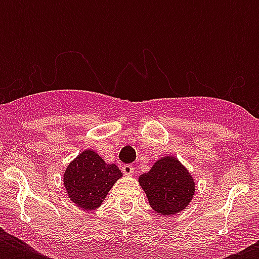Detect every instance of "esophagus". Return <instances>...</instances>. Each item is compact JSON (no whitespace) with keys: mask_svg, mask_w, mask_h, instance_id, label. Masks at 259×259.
<instances>
[{"mask_svg":"<svg viewBox=\"0 0 259 259\" xmlns=\"http://www.w3.org/2000/svg\"><path fill=\"white\" fill-rule=\"evenodd\" d=\"M122 172L127 176H132L134 173V166L130 165V164H125V165H122Z\"/></svg>","mask_w":259,"mask_h":259,"instance_id":"esophagus-1","label":"esophagus"}]
</instances>
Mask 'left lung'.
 Here are the masks:
<instances>
[{
  "label": "left lung",
  "mask_w": 259,
  "mask_h": 259,
  "mask_svg": "<svg viewBox=\"0 0 259 259\" xmlns=\"http://www.w3.org/2000/svg\"><path fill=\"white\" fill-rule=\"evenodd\" d=\"M150 207L161 215L181 212L192 200L195 181L175 157H162L138 177Z\"/></svg>",
  "instance_id": "8db88e82"
}]
</instances>
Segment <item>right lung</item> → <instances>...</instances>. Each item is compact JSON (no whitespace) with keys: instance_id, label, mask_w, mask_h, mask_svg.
Masks as SVG:
<instances>
[{"instance_id":"right-lung-1","label":"right lung","mask_w":259,"mask_h":259,"mask_svg":"<svg viewBox=\"0 0 259 259\" xmlns=\"http://www.w3.org/2000/svg\"><path fill=\"white\" fill-rule=\"evenodd\" d=\"M122 172L115 164H106L94 150L80 153L64 172V187L75 204L83 209L98 208Z\"/></svg>"}]
</instances>
